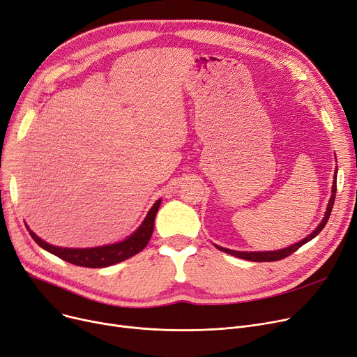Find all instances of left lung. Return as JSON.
I'll list each match as a JSON object with an SVG mask.
<instances>
[{"label": "left lung", "instance_id": "left-lung-1", "mask_svg": "<svg viewBox=\"0 0 357 357\" xmlns=\"http://www.w3.org/2000/svg\"><path fill=\"white\" fill-rule=\"evenodd\" d=\"M335 190H337V168L334 172V180H333V188H331V196H330V200H328V205H327V209H326V213H324V218H322L321 222L318 224V227L308 235L305 236L303 240L286 247V248H282V250H275V251H235V250H229V248H224V247H219L215 244V247L220 251H224L227 254H231V256L234 257H238V259H243V260H248V261H278V260H282L287 256H291L292 252H295L298 248H301L303 244H307L308 241H311L312 238H315V236L322 231V228H324L328 222V218L331 215V211H333V205H334V200H335Z\"/></svg>", "mask_w": 357, "mask_h": 357}]
</instances>
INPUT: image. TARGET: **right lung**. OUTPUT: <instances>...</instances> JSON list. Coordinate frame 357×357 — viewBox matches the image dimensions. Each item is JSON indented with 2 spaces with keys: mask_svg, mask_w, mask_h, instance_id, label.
<instances>
[{
  "mask_svg": "<svg viewBox=\"0 0 357 357\" xmlns=\"http://www.w3.org/2000/svg\"><path fill=\"white\" fill-rule=\"evenodd\" d=\"M160 205H161V199H158L154 205H152L145 219L142 220V224L138 227L137 231L130 234L128 238L114 244L100 245V247H91V248L56 247L43 241L40 236H38L29 228V225H26V228L31 235V238L38 243V245H40L43 250L49 251L50 254H54V256L68 263H73L81 267H91V268L109 267L116 263H121L130 259L132 256H135V254H138L146 247L152 235V231H154V220H155V215L158 212Z\"/></svg>",
  "mask_w": 357,
  "mask_h": 357,
  "instance_id": "1",
  "label": "right lung"
}]
</instances>
